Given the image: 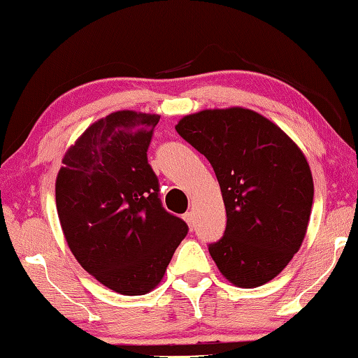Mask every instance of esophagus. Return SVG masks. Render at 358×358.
<instances>
[{
	"instance_id": "esophagus-1",
	"label": "esophagus",
	"mask_w": 358,
	"mask_h": 358,
	"mask_svg": "<svg viewBox=\"0 0 358 358\" xmlns=\"http://www.w3.org/2000/svg\"><path fill=\"white\" fill-rule=\"evenodd\" d=\"M184 219L187 221V224L192 225V221H194V214H192V211L185 213V214H184Z\"/></svg>"
}]
</instances>
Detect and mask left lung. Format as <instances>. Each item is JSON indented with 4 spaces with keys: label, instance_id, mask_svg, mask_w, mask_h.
I'll return each instance as SVG.
<instances>
[{
    "label": "left lung",
    "instance_id": "8db88e82",
    "mask_svg": "<svg viewBox=\"0 0 358 358\" xmlns=\"http://www.w3.org/2000/svg\"><path fill=\"white\" fill-rule=\"evenodd\" d=\"M180 137L211 163L227 213L210 255L235 287L271 282L298 252L309 225L313 179L304 153L271 120L243 107L185 115Z\"/></svg>",
    "mask_w": 358,
    "mask_h": 358
}]
</instances>
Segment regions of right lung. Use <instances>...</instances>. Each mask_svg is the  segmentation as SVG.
Instances as JSON below:
<instances>
[{
	"label": "right lung",
	"instance_id": "right-lung-1",
	"mask_svg": "<svg viewBox=\"0 0 358 358\" xmlns=\"http://www.w3.org/2000/svg\"><path fill=\"white\" fill-rule=\"evenodd\" d=\"M160 115L118 110L65 152L56 206L70 251L103 287L124 296L157 288L187 224L158 198L147 148Z\"/></svg>",
	"mask_w": 358,
	"mask_h": 358
}]
</instances>
